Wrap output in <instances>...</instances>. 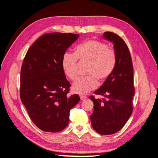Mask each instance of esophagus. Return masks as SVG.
Segmentation results:
<instances>
[{"mask_svg": "<svg viewBox=\"0 0 158 158\" xmlns=\"http://www.w3.org/2000/svg\"><path fill=\"white\" fill-rule=\"evenodd\" d=\"M80 98L81 100H85L87 98V96H84V95H80Z\"/></svg>", "mask_w": 158, "mask_h": 158, "instance_id": "obj_1", "label": "esophagus"}]
</instances>
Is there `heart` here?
Here are the masks:
<instances>
[{"label": "heart", "instance_id": "obj_1", "mask_svg": "<svg viewBox=\"0 0 158 158\" xmlns=\"http://www.w3.org/2000/svg\"><path fill=\"white\" fill-rule=\"evenodd\" d=\"M77 60L89 63L87 77L80 78L73 84V93L86 94L96 89L98 80L104 81L112 73L117 62L114 48L96 40H89L75 47L73 54L66 52L62 56L61 65L65 75L71 80L77 78Z\"/></svg>", "mask_w": 158, "mask_h": 158}]
</instances>
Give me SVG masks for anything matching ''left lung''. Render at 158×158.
Returning a JSON list of instances; mask_svg holds the SVG:
<instances>
[{"label":"left lung","instance_id":"1","mask_svg":"<svg viewBox=\"0 0 158 158\" xmlns=\"http://www.w3.org/2000/svg\"><path fill=\"white\" fill-rule=\"evenodd\" d=\"M104 38L113 43L117 62L112 73L94 92L104 98L96 99L90 96L89 98L94 103V111L90 115L93 129L100 135H108L118 132L130 118L133 109L135 87L131 54L123 39L109 31L104 33Z\"/></svg>","mask_w":158,"mask_h":158}]
</instances>
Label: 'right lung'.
Listing matches in <instances>:
<instances>
[{
    "label": "right lung",
    "mask_w": 158,
    "mask_h": 158,
    "mask_svg": "<svg viewBox=\"0 0 158 158\" xmlns=\"http://www.w3.org/2000/svg\"><path fill=\"white\" fill-rule=\"evenodd\" d=\"M79 34L49 33L43 35L27 50L20 76V98L37 127L56 133L68 126L70 110L78 94L68 97L71 86L64 73L62 56Z\"/></svg>",
    "instance_id": "1"
}]
</instances>
